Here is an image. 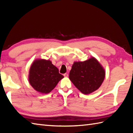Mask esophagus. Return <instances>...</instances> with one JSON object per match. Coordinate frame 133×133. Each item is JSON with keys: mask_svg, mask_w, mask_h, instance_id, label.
<instances>
[{"mask_svg": "<svg viewBox=\"0 0 133 133\" xmlns=\"http://www.w3.org/2000/svg\"><path fill=\"white\" fill-rule=\"evenodd\" d=\"M64 76H65V77H68V74H67V73L64 74Z\"/></svg>", "mask_w": 133, "mask_h": 133, "instance_id": "obj_1", "label": "esophagus"}]
</instances>
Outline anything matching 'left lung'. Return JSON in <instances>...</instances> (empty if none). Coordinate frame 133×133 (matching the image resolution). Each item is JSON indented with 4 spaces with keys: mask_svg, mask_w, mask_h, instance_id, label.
Instances as JSON below:
<instances>
[{
    "mask_svg": "<svg viewBox=\"0 0 133 133\" xmlns=\"http://www.w3.org/2000/svg\"><path fill=\"white\" fill-rule=\"evenodd\" d=\"M105 76V71L93 57L84 62H75L69 73V79L83 94H89L98 90Z\"/></svg>",
    "mask_w": 133,
    "mask_h": 133,
    "instance_id": "8db88e82",
    "label": "left lung"
}]
</instances>
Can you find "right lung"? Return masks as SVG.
Instances as JSON below:
<instances>
[{
	"label": "right lung",
	"mask_w": 133,
	"mask_h": 133,
	"mask_svg": "<svg viewBox=\"0 0 133 133\" xmlns=\"http://www.w3.org/2000/svg\"><path fill=\"white\" fill-rule=\"evenodd\" d=\"M63 78L50 60L37 59L30 66L28 80L34 90L42 94H48Z\"/></svg>",
	"instance_id": "obj_1"
}]
</instances>
